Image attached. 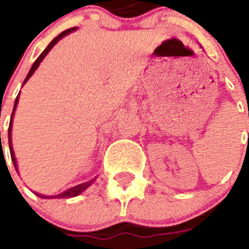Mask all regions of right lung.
Segmentation results:
<instances>
[{"instance_id":"right-lung-1","label":"right lung","mask_w":249,"mask_h":249,"mask_svg":"<svg viewBox=\"0 0 249 249\" xmlns=\"http://www.w3.org/2000/svg\"><path fill=\"white\" fill-rule=\"evenodd\" d=\"M75 29L76 28H70V29H67V31H64V32H62V33H60V35H58V36H56L55 38H54V40H53L52 42H50V44L48 45V48L45 49L44 52L41 53L40 56H38V58H37V59H36V62L33 63V66H32V67H31V70H29L28 75H27V77H25L24 83H23V84H25V83H27V81H28L29 77H31V76L33 75V72L36 71L37 67H38V64L41 63V60L44 59L45 56H46V54H48V53L50 52V49H52L53 46H54V45H55L56 42H58V41H59L60 38H62V37H64V36H66V35H68V33H70V32H72V31H75ZM18 101H19V95H18L17 99H15V105H14L13 113H11V121H10V125H9V147H10V154H11V160H13V163H14V166H15V169H17V161H15V156H14L13 146H11V123H13V116H14V112H15V108H17ZM93 182H94V179H91V181H89V182H85V183L77 185V186H75V187H71V189L67 190V191H64V193L59 194V195H55V196H50V197H73V196H76V195H79V194L83 193L84 190H85L86 187H89V186L91 185ZM37 195H38V194H37ZM38 196L46 197V196H42V195H38Z\"/></svg>"}]
</instances>
